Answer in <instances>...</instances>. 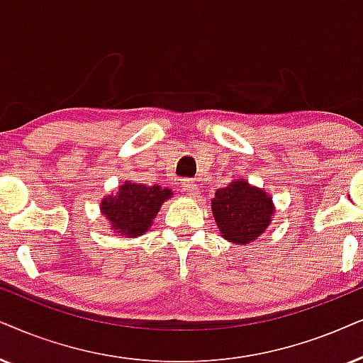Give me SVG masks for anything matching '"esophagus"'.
I'll return each mask as SVG.
<instances>
[{"label":"esophagus","mask_w":363,"mask_h":363,"mask_svg":"<svg viewBox=\"0 0 363 363\" xmlns=\"http://www.w3.org/2000/svg\"><path fill=\"white\" fill-rule=\"evenodd\" d=\"M182 191H184V194L189 196V197H197V196H199V186L194 184V182L189 181V179L182 182Z\"/></svg>","instance_id":"34e87169"}]
</instances>
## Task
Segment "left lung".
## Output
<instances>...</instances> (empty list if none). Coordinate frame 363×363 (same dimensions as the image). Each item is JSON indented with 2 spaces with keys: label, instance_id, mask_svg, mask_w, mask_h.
Segmentation results:
<instances>
[{
  "label": "left lung",
  "instance_id": "8db88e82",
  "mask_svg": "<svg viewBox=\"0 0 363 363\" xmlns=\"http://www.w3.org/2000/svg\"><path fill=\"white\" fill-rule=\"evenodd\" d=\"M273 197L246 179H233L211 199L216 226L224 240L247 245L263 235L273 221Z\"/></svg>",
  "mask_w": 363,
  "mask_h": 363
}]
</instances>
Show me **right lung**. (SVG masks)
<instances>
[{
    "instance_id": "right-lung-1",
    "label": "right lung",
    "mask_w": 363,
    "mask_h": 363,
    "mask_svg": "<svg viewBox=\"0 0 363 363\" xmlns=\"http://www.w3.org/2000/svg\"><path fill=\"white\" fill-rule=\"evenodd\" d=\"M172 196L167 187L125 181L100 201V213L116 235L137 238L149 231L160 206Z\"/></svg>"
}]
</instances>
